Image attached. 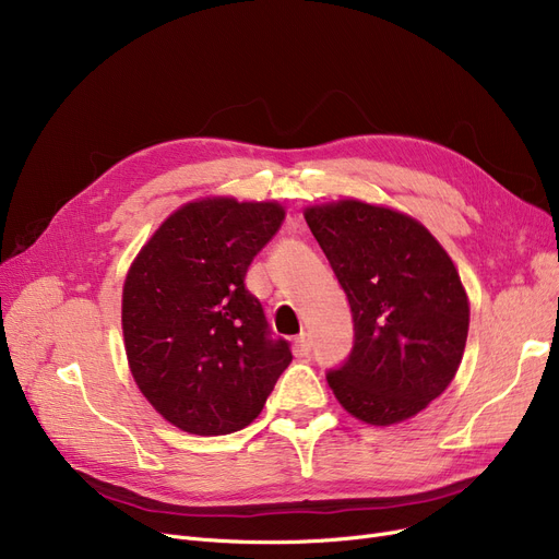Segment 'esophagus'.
Masks as SVG:
<instances>
[{
    "instance_id": "1",
    "label": "esophagus",
    "mask_w": 559,
    "mask_h": 559,
    "mask_svg": "<svg viewBox=\"0 0 559 559\" xmlns=\"http://www.w3.org/2000/svg\"><path fill=\"white\" fill-rule=\"evenodd\" d=\"M296 348H298V353H300V355H307V353H309V348H311V337H309V332H300V337L296 340Z\"/></svg>"
}]
</instances>
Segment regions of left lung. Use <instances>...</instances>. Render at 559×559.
I'll return each instance as SVG.
<instances>
[{"mask_svg": "<svg viewBox=\"0 0 559 559\" xmlns=\"http://www.w3.org/2000/svg\"><path fill=\"white\" fill-rule=\"evenodd\" d=\"M305 219L353 311L355 344L330 390L371 427L415 417L465 350L471 302L452 257L415 217L360 199L307 206Z\"/></svg>", "mask_w": 559, "mask_h": 559, "instance_id": "obj_1", "label": "left lung"}]
</instances>
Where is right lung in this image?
<instances>
[{
    "label": "right lung",
    "mask_w": 559,
    "mask_h": 559,
    "mask_svg": "<svg viewBox=\"0 0 559 559\" xmlns=\"http://www.w3.org/2000/svg\"><path fill=\"white\" fill-rule=\"evenodd\" d=\"M277 202L202 197L176 209L132 259L121 328L132 378L155 413L192 436L252 424L282 371L248 265L284 219Z\"/></svg>",
    "instance_id": "add662e5"
}]
</instances>
